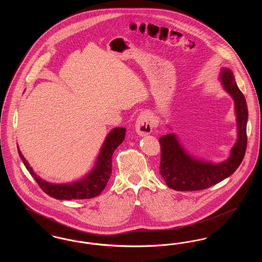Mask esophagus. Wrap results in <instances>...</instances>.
I'll return each instance as SVG.
<instances>
[{"label": "esophagus", "instance_id": "34e87169", "mask_svg": "<svg viewBox=\"0 0 262 262\" xmlns=\"http://www.w3.org/2000/svg\"><path fill=\"white\" fill-rule=\"evenodd\" d=\"M154 124V117L150 113L142 112L136 121V130L141 137L147 136L152 133Z\"/></svg>", "mask_w": 262, "mask_h": 262}]
</instances>
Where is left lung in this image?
<instances>
[{"mask_svg": "<svg viewBox=\"0 0 262 262\" xmlns=\"http://www.w3.org/2000/svg\"><path fill=\"white\" fill-rule=\"evenodd\" d=\"M219 79L225 91L232 96L237 117V141L227 160L218 164L205 162L189 155L174 133L159 138L161 145L160 174L167 186L176 190H200L214 186L230 177L237 169L247 149L248 106L237 88L231 70L222 68Z\"/></svg>", "mask_w": 262, "mask_h": 262, "instance_id": "left-lung-1", "label": "left lung"}]
</instances>
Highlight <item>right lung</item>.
I'll return each mask as SVG.
<instances>
[{"instance_id": "obj_1", "label": "right lung", "mask_w": 262, "mask_h": 262, "mask_svg": "<svg viewBox=\"0 0 262 262\" xmlns=\"http://www.w3.org/2000/svg\"><path fill=\"white\" fill-rule=\"evenodd\" d=\"M125 127H115L108 134L101 147L94 168L84 178L71 184H53L42 180L33 172L21 151L17 150L26 169L37 182L38 186L51 198L60 200H88L99 195L112 174V156L115 149L125 139Z\"/></svg>"}]
</instances>
